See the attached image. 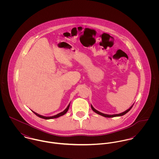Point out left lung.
Wrapping results in <instances>:
<instances>
[{"label":"left lung","mask_w":159,"mask_h":159,"mask_svg":"<svg viewBox=\"0 0 159 159\" xmlns=\"http://www.w3.org/2000/svg\"><path fill=\"white\" fill-rule=\"evenodd\" d=\"M134 105V103L128 109V110H125V111H124V112H122V113H121L119 114H104L102 113H101V112H100V111H97V110H95L93 107V106L91 105V108H92V110L95 113L98 114H99V115H101V116H103V117H118V116H123V115H124V114H125L126 113H127L130 110V109L132 108V107H133V105Z\"/></svg>","instance_id":"left-lung-1"}]
</instances>
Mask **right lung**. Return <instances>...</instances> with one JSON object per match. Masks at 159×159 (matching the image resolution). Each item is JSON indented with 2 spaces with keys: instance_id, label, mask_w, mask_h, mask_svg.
Here are the masks:
<instances>
[{
  "instance_id": "add662e5",
  "label": "right lung",
  "mask_w": 159,
  "mask_h": 159,
  "mask_svg": "<svg viewBox=\"0 0 159 159\" xmlns=\"http://www.w3.org/2000/svg\"><path fill=\"white\" fill-rule=\"evenodd\" d=\"M70 103L68 104L67 107V108H66V109H65L62 112L57 114H56V115H54V116H42V115H40V114H39L37 113L34 112V111H32L35 114V115H37L38 117H41V118H42V119H55V118H57V117H60V116H63V115H64L68 111V109H69V107H70Z\"/></svg>"
}]
</instances>
